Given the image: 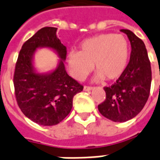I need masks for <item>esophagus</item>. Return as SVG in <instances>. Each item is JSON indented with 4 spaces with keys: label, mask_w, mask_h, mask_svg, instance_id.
Masks as SVG:
<instances>
[{
    "label": "esophagus",
    "mask_w": 160,
    "mask_h": 160,
    "mask_svg": "<svg viewBox=\"0 0 160 160\" xmlns=\"http://www.w3.org/2000/svg\"><path fill=\"white\" fill-rule=\"evenodd\" d=\"M92 87L91 86H84V91L85 92H90V91H92Z\"/></svg>",
    "instance_id": "34e87169"
}]
</instances>
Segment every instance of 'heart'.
Returning a JSON list of instances; mask_svg holds the SVG:
<instances>
[{
	"instance_id": "obj_1",
	"label": "heart",
	"mask_w": 160,
	"mask_h": 160,
	"mask_svg": "<svg viewBox=\"0 0 160 160\" xmlns=\"http://www.w3.org/2000/svg\"><path fill=\"white\" fill-rule=\"evenodd\" d=\"M129 44L122 35L101 34L86 39L80 44V52L72 50L67 54L69 73L75 80H83L94 67L93 80L119 79L129 62Z\"/></svg>"
}]
</instances>
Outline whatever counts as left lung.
<instances>
[{
	"instance_id": "1",
	"label": "left lung",
	"mask_w": 160,
	"mask_h": 160,
	"mask_svg": "<svg viewBox=\"0 0 160 160\" xmlns=\"http://www.w3.org/2000/svg\"><path fill=\"white\" fill-rule=\"evenodd\" d=\"M131 42L130 62L116 83L104 87L106 99L98 105L104 117L114 122H125L140 113L149 97L152 71L145 44L129 29L120 30Z\"/></svg>"
}]
</instances>
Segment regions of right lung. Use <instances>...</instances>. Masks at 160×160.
I'll list each match as a JSON object with an SVG mask.
<instances>
[{
  "label": "right lung",
  "instance_id": "add662e5",
  "mask_svg": "<svg viewBox=\"0 0 160 160\" xmlns=\"http://www.w3.org/2000/svg\"><path fill=\"white\" fill-rule=\"evenodd\" d=\"M57 28L45 27L24 42L18 54L13 84L18 107L27 118L44 126L58 125L70 113L73 98L83 86L66 72V47L57 37ZM53 50L59 60L56 68L39 72L34 67L38 49Z\"/></svg>",
  "mask_w": 160,
  "mask_h": 160
}]
</instances>
